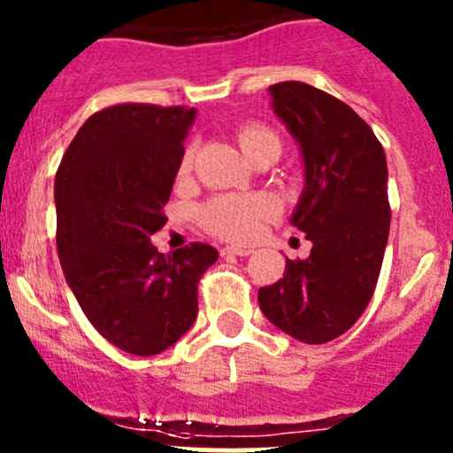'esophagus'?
Instances as JSON below:
<instances>
[{
    "instance_id": "34e87169",
    "label": "esophagus",
    "mask_w": 453,
    "mask_h": 453,
    "mask_svg": "<svg viewBox=\"0 0 453 453\" xmlns=\"http://www.w3.org/2000/svg\"><path fill=\"white\" fill-rule=\"evenodd\" d=\"M250 253H253V250H250V247H241V245H226L221 247V256H250Z\"/></svg>"
}]
</instances>
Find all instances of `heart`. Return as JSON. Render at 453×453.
<instances>
[{"label":"heart","mask_w":453,"mask_h":453,"mask_svg":"<svg viewBox=\"0 0 453 453\" xmlns=\"http://www.w3.org/2000/svg\"><path fill=\"white\" fill-rule=\"evenodd\" d=\"M238 143L247 157L275 148L281 152V139L265 124H245L236 133ZM193 167V148H187L178 165V180H185ZM275 212L271 197L253 193V196H217L200 208V223L211 234L227 241H251L257 236L262 223Z\"/></svg>","instance_id":"heart-1"}]
</instances>
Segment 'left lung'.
<instances>
[{
	"label": "left lung",
	"instance_id": "1",
	"mask_svg": "<svg viewBox=\"0 0 453 453\" xmlns=\"http://www.w3.org/2000/svg\"><path fill=\"white\" fill-rule=\"evenodd\" d=\"M268 89L305 158L292 223L314 247L307 260H286L283 277L260 288L257 303L277 329L326 344L359 320L379 281L391 221L385 150L340 98L301 81Z\"/></svg>",
	"mask_w": 453,
	"mask_h": 453
}]
</instances>
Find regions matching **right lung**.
Returning a JSON list of instances; mask_svg holds the SVG:
<instances>
[{
    "instance_id": "1",
    "label": "right lung",
    "mask_w": 453,
    "mask_h": 453,
    "mask_svg": "<svg viewBox=\"0 0 453 453\" xmlns=\"http://www.w3.org/2000/svg\"><path fill=\"white\" fill-rule=\"evenodd\" d=\"M196 109L120 103L89 116L56 173L58 256L92 326L124 352L158 355L191 329L219 251L152 247L165 226Z\"/></svg>"
}]
</instances>
